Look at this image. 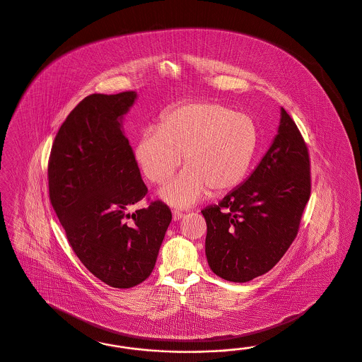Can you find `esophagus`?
Wrapping results in <instances>:
<instances>
[{"label": "esophagus", "mask_w": 362, "mask_h": 362, "mask_svg": "<svg viewBox=\"0 0 362 362\" xmlns=\"http://www.w3.org/2000/svg\"><path fill=\"white\" fill-rule=\"evenodd\" d=\"M182 218H183V212L177 211V210L173 211V219H174L175 222L182 219Z\"/></svg>", "instance_id": "esophagus-1"}]
</instances>
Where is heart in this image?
<instances>
[{
	"label": "heart",
	"instance_id": "1",
	"mask_svg": "<svg viewBox=\"0 0 362 362\" xmlns=\"http://www.w3.org/2000/svg\"><path fill=\"white\" fill-rule=\"evenodd\" d=\"M258 127L243 112L211 100L170 110L156 128L137 141L135 158L144 176L162 185L180 165L182 174L160 189L163 200L188 207L209 191L222 195L238 187L249 173L258 146Z\"/></svg>",
	"mask_w": 362,
	"mask_h": 362
}]
</instances>
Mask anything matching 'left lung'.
<instances>
[{
    "label": "left lung",
    "instance_id": "left-lung-1",
    "mask_svg": "<svg viewBox=\"0 0 362 362\" xmlns=\"http://www.w3.org/2000/svg\"><path fill=\"white\" fill-rule=\"evenodd\" d=\"M310 191L308 146L282 108L278 135L255 171L218 204L202 210L212 272L242 284L272 270L298 234Z\"/></svg>",
    "mask_w": 362,
    "mask_h": 362
}]
</instances>
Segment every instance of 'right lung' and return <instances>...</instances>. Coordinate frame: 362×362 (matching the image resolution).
Returning <instances> with one entry per match:
<instances>
[{
    "mask_svg": "<svg viewBox=\"0 0 362 362\" xmlns=\"http://www.w3.org/2000/svg\"><path fill=\"white\" fill-rule=\"evenodd\" d=\"M135 99L127 90L81 100L60 127L48 162L50 203L71 247L92 274L116 288L150 276L173 219L160 200L128 212L148 191L122 131Z\"/></svg>",
    "mask_w": 362,
    "mask_h": 362,
    "instance_id": "right-lung-1",
    "label": "right lung"
}]
</instances>
